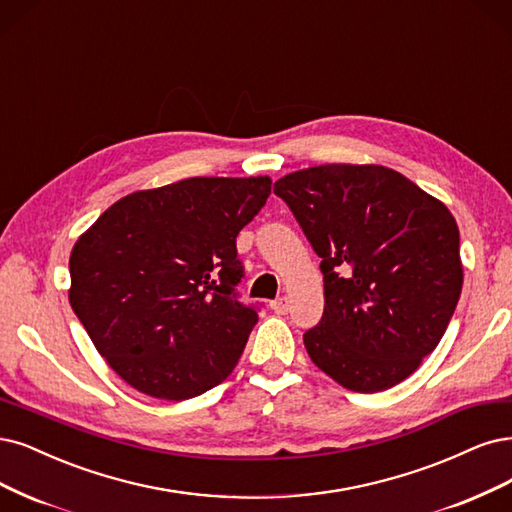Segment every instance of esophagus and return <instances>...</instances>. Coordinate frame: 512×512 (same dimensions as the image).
<instances>
[{
	"label": "esophagus",
	"mask_w": 512,
	"mask_h": 512,
	"mask_svg": "<svg viewBox=\"0 0 512 512\" xmlns=\"http://www.w3.org/2000/svg\"><path fill=\"white\" fill-rule=\"evenodd\" d=\"M271 309H273L277 315H284V313H288V298H286V296H279V298H275V301L271 303Z\"/></svg>",
	"instance_id": "obj_1"
}]
</instances>
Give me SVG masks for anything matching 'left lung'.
<instances>
[{"instance_id": "8db88e82", "label": "left lung", "mask_w": 512, "mask_h": 512, "mask_svg": "<svg viewBox=\"0 0 512 512\" xmlns=\"http://www.w3.org/2000/svg\"><path fill=\"white\" fill-rule=\"evenodd\" d=\"M273 192L322 258L324 313L303 334L313 364L362 394L413 375L462 294L451 211L381 165L309 167Z\"/></svg>"}]
</instances>
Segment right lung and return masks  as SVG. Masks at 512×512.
<instances>
[{
    "mask_svg": "<svg viewBox=\"0 0 512 512\" xmlns=\"http://www.w3.org/2000/svg\"><path fill=\"white\" fill-rule=\"evenodd\" d=\"M271 180L188 178L105 209L69 256V303L137 392L195 398L237 366L258 307L243 305L237 235Z\"/></svg>",
    "mask_w": 512,
    "mask_h": 512,
    "instance_id": "add662e5",
    "label": "right lung"
}]
</instances>
